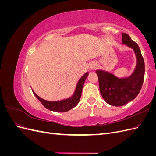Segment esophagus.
Here are the masks:
<instances>
[{"label":"esophagus","instance_id":"34e87169","mask_svg":"<svg viewBox=\"0 0 156 156\" xmlns=\"http://www.w3.org/2000/svg\"><path fill=\"white\" fill-rule=\"evenodd\" d=\"M97 68H98V66L95 62H92L90 64L89 68H90V71L95 70V69H97Z\"/></svg>","mask_w":156,"mask_h":156}]
</instances>
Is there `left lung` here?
<instances>
[{
  "mask_svg": "<svg viewBox=\"0 0 156 156\" xmlns=\"http://www.w3.org/2000/svg\"><path fill=\"white\" fill-rule=\"evenodd\" d=\"M122 44L133 49L136 58V65L130 76L118 78L113 74L103 70H96L99 87L101 96L108 104L120 107L137 96L142 88L144 78V62L137 44L128 34L122 33Z\"/></svg>",
  "mask_w": 156,
  "mask_h": 156,
  "instance_id": "obj_1",
  "label": "left lung"
}]
</instances>
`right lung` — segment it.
<instances>
[{"label":"right lung","instance_id":"1","mask_svg":"<svg viewBox=\"0 0 156 156\" xmlns=\"http://www.w3.org/2000/svg\"><path fill=\"white\" fill-rule=\"evenodd\" d=\"M88 73L87 72L81 79L79 80L73 95L72 96L69 97V98L65 99V100H63L58 101H47L37 96L34 92L33 91L32 92H33V94H34V95L42 103V105H43L46 108H48V109L52 111L59 112H67L70 109H72V108H73V107H75V106H77L78 103L79 102L80 98H81V96L82 90H83L84 83L88 76Z\"/></svg>","mask_w":156,"mask_h":156}]
</instances>
